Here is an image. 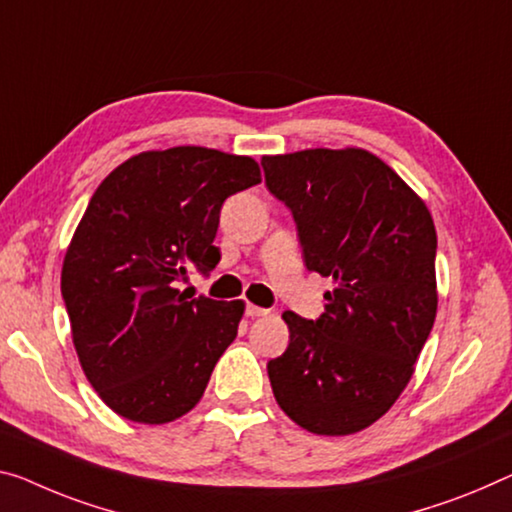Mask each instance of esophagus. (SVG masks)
I'll return each instance as SVG.
<instances>
[{
	"mask_svg": "<svg viewBox=\"0 0 512 512\" xmlns=\"http://www.w3.org/2000/svg\"><path fill=\"white\" fill-rule=\"evenodd\" d=\"M245 313L249 318H261V316H267L270 313V309H263V306H256V304H247Z\"/></svg>",
	"mask_w": 512,
	"mask_h": 512,
	"instance_id": "esophagus-1",
	"label": "esophagus"
}]
</instances>
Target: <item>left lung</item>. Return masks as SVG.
Masks as SVG:
<instances>
[{
	"label": "left lung",
	"instance_id": "8db88e82",
	"mask_svg": "<svg viewBox=\"0 0 512 512\" xmlns=\"http://www.w3.org/2000/svg\"><path fill=\"white\" fill-rule=\"evenodd\" d=\"M293 212L306 270L334 279L316 320L283 313L290 343L267 361L283 412L316 435H352L396 403L437 313L432 217L396 171L361 148L263 157Z\"/></svg>",
	"mask_w": 512,
	"mask_h": 512
}]
</instances>
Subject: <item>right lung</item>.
<instances>
[{
	"mask_svg": "<svg viewBox=\"0 0 512 512\" xmlns=\"http://www.w3.org/2000/svg\"><path fill=\"white\" fill-rule=\"evenodd\" d=\"M258 183L251 157L176 146L130 157L91 196L61 295L86 380L123 419L155 426L190 412L238 336L245 304L187 302L176 283L215 270L222 203Z\"/></svg>",
	"mask_w": 512,
	"mask_h": 512,
	"instance_id": "obj_1",
	"label": "right lung"
}]
</instances>
